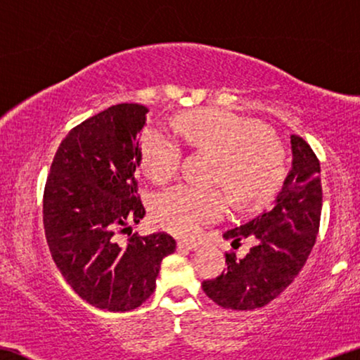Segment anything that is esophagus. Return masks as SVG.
<instances>
[{"instance_id": "obj_1", "label": "esophagus", "mask_w": 360, "mask_h": 360, "mask_svg": "<svg viewBox=\"0 0 360 360\" xmlns=\"http://www.w3.org/2000/svg\"><path fill=\"white\" fill-rule=\"evenodd\" d=\"M178 248L181 250H197L198 248H200V245L195 244V243H187V240H179Z\"/></svg>"}]
</instances>
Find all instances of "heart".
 I'll return each mask as SVG.
<instances>
[{
    "mask_svg": "<svg viewBox=\"0 0 360 360\" xmlns=\"http://www.w3.org/2000/svg\"><path fill=\"white\" fill-rule=\"evenodd\" d=\"M184 137L197 148L218 152L214 181L228 182L240 202L270 197L284 176V150L265 127L250 117L224 110H202L176 124L147 127L141 139L142 168L155 182H166L179 173L184 160ZM229 194L224 187L179 184L153 202L158 224L176 236H195L221 217Z\"/></svg>",
    "mask_w": 360,
    "mask_h": 360,
    "instance_id": "obj_1",
    "label": "heart"
}]
</instances>
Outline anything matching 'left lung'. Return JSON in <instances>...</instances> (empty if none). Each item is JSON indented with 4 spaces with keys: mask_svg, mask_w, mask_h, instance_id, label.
Segmentation results:
<instances>
[{
    "mask_svg": "<svg viewBox=\"0 0 360 360\" xmlns=\"http://www.w3.org/2000/svg\"><path fill=\"white\" fill-rule=\"evenodd\" d=\"M292 168L275 205L252 221L224 233L233 239L254 240L244 259L226 252L228 270L202 283L214 304L231 310L264 307L280 296L307 262L317 239L321 214L320 162L299 136H291Z\"/></svg>",
    "mask_w": 360,
    "mask_h": 360,
    "instance_id": "1",
    "label": "left lung"
}]
</instances>
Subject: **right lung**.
I'll list each match as a JSON object with an SVG mask.
<instances>
[{
	"label": "right lung",
	"mask_w": 360,
	"mask_h": 360,
	"mask_svg": "<svg viewBox=\"0 0 360 360\" xmlns=\"http://www.w3.org/2000/svg\"><path fill=\"white\" fill-rule=\"evenodd\" d=\"M147 106H110L63 139L43 192V226L58 270L96 309L126 312L155 291L160 265L176 250L166 233L131 234L146 208L139 195Z\"/></svg>",
	"instance_id": "obj_1"
}]
</instances>
